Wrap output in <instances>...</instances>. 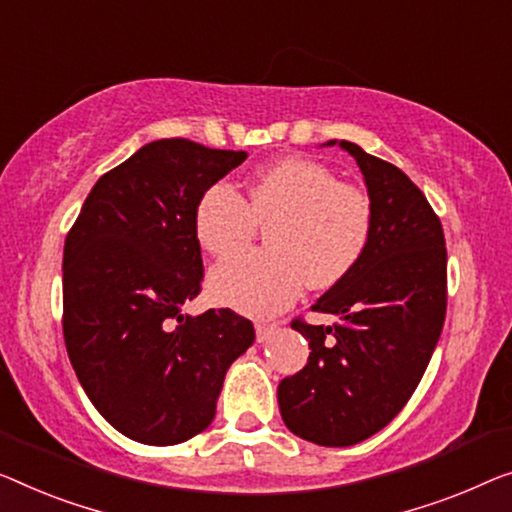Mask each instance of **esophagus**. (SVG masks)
Segmentation results:
<instances>
[{
	"instance_id": "1",
	"label": "esophagus",
	"mask_w": 512,
	"mask_h": 512,
	"mask_svg": "<svg viewBox=\"0 0 512 512\" xmlns=\"http://www.w3.org/2000/svg\"><path fill=\"white\" fill-rule=\"evenodd\" d=\"M278 333V326L276 324H257L255 326V335H257V342H266L271 340L273 335Z\"/></svg>"
}]
</instances>
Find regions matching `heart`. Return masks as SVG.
I'll return each instance as SVG.
<instances>
[{"label":"heart","instance_id":"obj_1","mask_svg":"<svg viewBox=\"0 0 512 512\" xmlns=\"http://www.w3.org/2000/svg\"><path fill=\"white\" fill-rule=\"evenodd\" d=\"M269 225V250L234 255L209 276L213 301L250 317H269L296 301L305 282L329 289L352 273L368 250L372 204L368 195L308 158L264 167L241 197L218 181L200 195L193 230L216 257L232 255Z\"/></svg>","mask_w":512,"mask_h":512}]
</instances>
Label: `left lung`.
Returning <instances> with one entry per match:
<instances>
[{
  "label": "left lung",
  "mask_w": 512,
  "mask_h": 512,
  "mask_svg": "<svg viewBox=\"0 0 512 512\" xmlns=\"http://www.w3.org/2000/svg\"><path fill=\"white\" fill-rule=\"evenodd\" d=\"M335 144V142H329ZM372 204L368 250L312 305L333 326L296 317L310 342L305 368L278 386L282 421L319 446H352L400 414L430 363L446 317L441 220L400 167L342 140Z\"/></svg>",
  "instance_id": "obj_1"
}]
</instances>
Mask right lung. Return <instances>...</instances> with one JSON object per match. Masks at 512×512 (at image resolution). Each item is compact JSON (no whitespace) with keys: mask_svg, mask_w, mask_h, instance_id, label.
<instances>
[{"mask_svg":"<svg viewBox=\"0 0 512 512\" xmlns=\"http://www.w3.org/2000/svg\"><path fill=\"white\" fill-rule=\"evenodd\" d=\"M248 158L172 137L144 144L91 188L64 243V340L87 398L149 446L211 425L225 372L255 342L230 308L183 315L202 292L200 195Z\"/></svg>","mask_w":512,"mask_h":512,"instance_id":"1","label":"right lung"}]
</instances>
